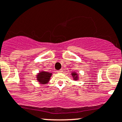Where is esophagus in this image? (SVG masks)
Wrapping results in <instances>:
<instances>
[{"label":"esophagus","instance_id":"esophagus-1","mask_svg":"<svg viewBox=\"0 0 122 122\" xmlns=\"http://www.w3.org/2000/svg\"><path fill=\"white\" fill-rule=\"evenodd\" d=\"M62 70H60L57 71V73H62Z\"/></svg>","mask_w":122,"mask_h":122}]
</instances>
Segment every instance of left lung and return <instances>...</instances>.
<instances>
[{"label": "left lung", "instance_id": "8db88e82", "mask_svg": "<svg viewBox=\"0 0 122 122\" xmlns=\"http://www.w3.org/2000/svg\"><path fill=\"white\" fill-rule=\"evenodd\" d=\"M71 74L72 77H73V80H75V81H77V80H79V74H78L76 72L73 71L71 73Z\"/></svg>", "mask_w": 122, "mask_h": 122}]
</instances>
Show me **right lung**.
<instances>
[{
  "instance_id": "add662e5",
  "label": "right lung",
  "mask_w": 122,
  "mask_h": 122,
  "mask_svg": "<svg viewBox=\"0 0 122 122\" xmlns=\"http://www.w3.org/2000/svg\"><path fill=\"white\" fill-rule=\"evenodd\" d=\"M52 75V73L41 70L36 74V80H37L39 83L46 85V84L48 83Z\"/></svg>"
}]
</instances>
